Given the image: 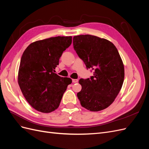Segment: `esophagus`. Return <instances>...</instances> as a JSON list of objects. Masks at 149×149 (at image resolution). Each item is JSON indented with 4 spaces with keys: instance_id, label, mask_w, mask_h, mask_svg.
<instances>
[{
    "instance_id": "obj_1",
    "label": "esophagus",
    "mask_w": 149,
    "mask_h": 149,
    "mask_svg": "<svg viewBox=\"0 0 149 149\" xmlns=\"http://www.w3.org/2000/svg\"><path fill=\"white\" fill-rule=\"evenodd\" d=\"M72 81H73V83H76L78 82V79H72Z\"/></svg>"
}]
</instances>
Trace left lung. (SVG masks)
Returning <instances> with one entry per match:
<instances>
[{
	"label": "left lung",
	"mask_w": 149,
	"mask_h": 149,
	"mask_svg": "<svg viewBox=\"0 0 149 149\" xmlns=\"http://www.w3.org/2000/svg\"><path fill=\"white\" fill-rule=\"evenodd\" d=\"M73 47L87 69L93 70L90 78L80 79L82 89L77 93L81 105L91 111H100L114 102L123 86L124 67L118 49L109 40L91 35L73 37Z\"/></svg>",
	"instance_id": "1"
}]
</instances>
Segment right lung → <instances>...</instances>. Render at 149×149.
I'll return each instance as SVG.
<instances>
[{
	"instance_id": "add662e5",
	"label": "right lung",
	"mask_w": 149,
	"mask_h": 149,
	"mask_svg": "<svg viewBox=\"0 0 149 149\" xmlns=\"http://www.w3.org/2000/svg\"><path fill=\"white\" fill-rule=\"evenodd\" d=\"M71 42V37L60 36L38 40L29 45L22 56L18 83L26 100L38 111L49 113L56 109L72 82L54 73Z\"/></svg>"
}]
</instances>
